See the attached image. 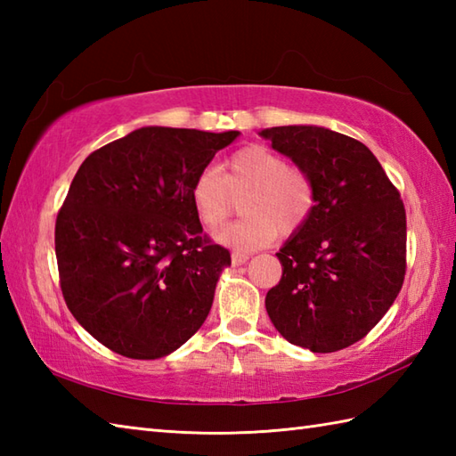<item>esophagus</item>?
I'll list each match as a JSON object with an SVG mask.
<instances>
[{"label": "esophagus", "mask_w": 456, "mask_h": 456, "mask_svg": "<svg viewBox=\"0 0 456 456\" xmlns=\"http://www.w3.org/2000/svg\"><path fill=\"white\" fill-rule=\"evenodd\" d=\"M248 258L250 256L247 253H240V250H235V253L231 255V263H233V266H240V265H245Z\"/></svg>", "instance_id": "obj_1"}]
</instances>
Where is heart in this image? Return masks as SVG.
I'll return each mask as SVG.
<instances>
[{
  "mask_svg": "<svg viewBox=\"0 0 456 456\" xmlns=\"http://www.w3.org/2000/svg\"><path fill=\"white\" fill-rule=\"evenodd\" d=\"M191 206L200 223L217 231L240 203L243 219L217 233L223 245L258 248L276 235H297L317 208V183L312 174L289 164L282 154L265 144H247L227 159L225 174L203 168L190 188Z\"/></svg>",
  "mask_w": 456,
  "mask_h": 456,
  "instance_id": "heart-1",
  "label": "heart"
}]
</instances>
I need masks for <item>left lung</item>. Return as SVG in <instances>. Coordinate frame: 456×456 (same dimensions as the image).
<instances>
[{"mask_svg": "<svg viewBox=\"0 0 456 456\" xmlns=\"http://www.w3.org/2000/svg\"><path fill=\"white\" fill-rule=\"evenodd\" d=\"M273 149L312 174L314 217L276 256L266 312L286 341L335 353L370 333L405 276V208L370 149L314 125L265 129Z\"/></svg>", "mask_w": 456, "mask_h": 456, "instance_id": "obj_1", "label": "left lung"}]
</instances>
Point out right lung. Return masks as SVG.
Returning a JSON list of instances; mask_svg holds the SVG:
<instances>
[{
	"instance_id": "1",
	"label": "right lung",
	"mask_w": 456,
	"mask_h": 456,
	"mask_svg": "<svg viewBox=\"0 0 456 456\" xmlns=\"http://www.w3.org/2000/svg\"><path fill=\"white\" fill-rule=\"evenodd\" d=\"M239 131L142 127L94 151L56 216L64 302L86 331L127 358H160L198 331L225 247L203 233L190 188Z\"/></svg>"
}]
</instances>
